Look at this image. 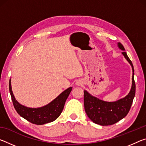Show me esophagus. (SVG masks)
Wrapping results in <instances>:
<instances>
[{
	"label": "esophagus",
	"mask_w": 146,
	"mask_h": 146,
	"mask_svg": "<svg viewBox=\"0 0 146 146\" xmlns=\"http://www.w3.org/2000/svg\"><path fill=\"white\" fill-rule=\"evenodd\" d=\"M76 84L78 85V86H80V85L82 84V82H81L80 80H78L77 82H76Z\"/></svg>",
	"instance_id": "1"
}]
</instances>
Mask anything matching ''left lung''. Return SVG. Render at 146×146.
Wrapping results in <instances>:
<instances>
[{
	"label": "left lung",
	"mask_w": 146,
	"mask_h": 146,
	"mask_svg": "<svg viewBox=\"0 0 146 146\" xmlns=\"http://www.w3.org/2000/svg\"><path fill=\"white\" fill-rule=\"evenodd\" d=\"M118 46L122 50H125L124 47L121 43L118 42ZM122 54L129 62L133 69L131 89L126 97L116 102H108L91 95L87 91H84L85 111L91 121L97 124L110 125L117 123L127 115L132 105L136 90L134 80V68L132 62L128 57L126 52L123 51Z\"/></svg>",
	"instance_id": "1"
}]
</instances>
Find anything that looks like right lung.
<instances>
[{"label":"right lung","instance_id":"obj_1","mask_svg":"<svg viewBox=\"0 0 146 146\" xmlns=\"http://www.w3.org/2000/svg\"><path fill=\"white\" fill-rule=\"evenodd\" d=\"M9 92L14 108L20 116L36 125H42L55 120L62 111L66 100L72 90L70 87L63 91L49 104L39 108H29L20 104L14 97L11 90V80L9 82Z\"/></svg>","mask_w":146,"mask_h":146}]
</instances>
